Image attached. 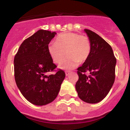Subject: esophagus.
<instances>
[{"label": "esophagus", "mask_w": 130, "mask_h": 130, "mask_svg": "<svg viewBox=\"0 0 130 130\" xmlns=\"http://www.w3.org/2000/svg\"><path fill=\"white\" fill-rule=\"evenodd\" d=\"M70 73H71L70 71H65V74H66V76H68L70 74Z\"/></svg>", "instance_id": "obj_1"}]
</instances>
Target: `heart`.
I'll use <instances>...</instances> for the list:
<instances>
[{"mask_svg":"<svg viewBox=\"0 0 130 130\" xmlns=\"http://www.w3.org/2000/svg\"><path fill=\"white\" fill-rule=\"evenodd\" d=\"M49 54L56 63H60L67 56L66 60L60 65L62 69H70L86 62L91 52V43L87 37L73 32H67L57 37L55 43L47 47Z\"/></svg>","mask_w":130,"mask_h":130,"instance_id":"1","label":"heart"}]
</instances>
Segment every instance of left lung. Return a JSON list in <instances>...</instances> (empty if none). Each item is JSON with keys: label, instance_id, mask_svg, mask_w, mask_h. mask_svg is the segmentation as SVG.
<instances>
[{"label": "left lung", "instance_id": "1", "mask_svg": "<svg viewBox=\"0 0 130 130\" xmlns=\"http://www.w3.org/2000/svg\"><path fill=\"white\" fill-rule=\"evenodd\" d=\"M91 43L89 58L77 68L76 90L80 100L88 103L100 102L108 95L115 80L116 58L111 46L100 36L84 29ZM90 73L87 76L85 73Z\"/></svg>", "mask_w": 130, "mask_h": 130}]
</instances>
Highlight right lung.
Listing matches in <instances>:
<instances>
[{
    "instance_id": "add662e5",
    "label": "right lung",
    "mask_w": 130,
    "mask_h": 130,
    "mask_svg": "<svg viewBox=\"0 0 130 130\" xmlns=\"http://www.w3.org/2000/svg\"><path fill=\"white\" fill-rule=\"evenodd\" d=\"M55 32L39 30L21 44L14 59V79L21 93L31 103L45 105L56 99L65 77L49 54V43ZM56 71L48 76L49 72Z\"/></svg>"
}]
</instances>
